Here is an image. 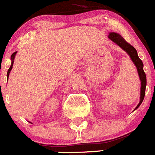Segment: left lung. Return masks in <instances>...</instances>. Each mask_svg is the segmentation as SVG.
<instances>
[{"mask_svg":"<svg viewBox=\"0 0 155 155\" xmlns=\"http://www.w3.org/2000/svg\"><path fill=\"white\" fill-rule=\"evenodd\" d=\"M109 39L110 40L115 42L117 46L122 48L126 53L130 56L131 61L134 64V65L136 66L137 70V73L139 75L140 80V84H141V87H140V102L138 105H137V107L135 108L134 110H136L140 105H141L142 102H143V98H144L145 95V90H146V85H147V78H146V74H145L144 71H143V64L142 61L139 58L136 49L134 46H131L130 44H129L128 42L125 40V39L120 35V34L116 33V32H109Z\"/></svg>","mask_w":155,"mask_h":155,"instance_id":"obj_1","label":"left lung"}]
</instances>
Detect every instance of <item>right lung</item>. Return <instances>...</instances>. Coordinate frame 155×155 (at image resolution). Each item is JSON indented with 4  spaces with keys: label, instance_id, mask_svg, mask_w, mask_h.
Here are the masks:
<instances>
[{
    "label": "right lung",
    "instance_id": "right-lung-1",
    "mask_svg": "<svg viewBox=\"0 0 155 155\" xmlns=\"http://www.w3.org/2000/svg\"><path fill=\"white\" fill-rule=\"evenodd\" d=\"M16 53H17V52H15V53H14L12 55V57H11V61H12V64H11V67L9 68V69H8V73H7V78H8V77H9V74H10V72H11V71H12V68H13L14 60H15V57Z\"/></svg>",
    "mask_w": 155,
    "mask_h": 155
}]
</instances>
